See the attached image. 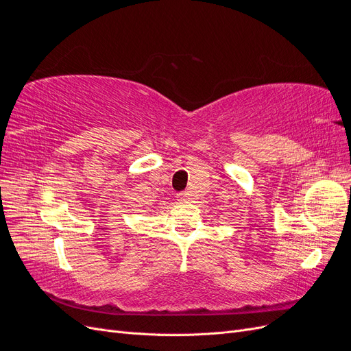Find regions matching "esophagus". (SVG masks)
Listing matches in <instances>:
<instances>
[{"instance_id":"1","label":"esophagus","mask_w":351,"mask_h":351,"mask_svg":"<svg viewBox=\"0 0 351 351\" xmlns=\"http://www.w3.org/2000/svg\"><path fill=\"white\" fill-rule=\"evenodd\" d=\"M189 199H190V196H189L187 192L178 193V200H180V202H189Z\"/></svg>"}]
</instances>
